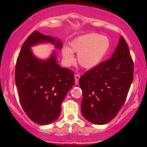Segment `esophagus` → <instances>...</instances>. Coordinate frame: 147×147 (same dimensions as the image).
<instances>
[{
  "label": "esophagus",
  "instance_id": "obj_1",
  "mask_svg": "<svg viewBox=\"0 0 147 147\" xmlns=\"http://www.w3.org/2000/svg\"><path fill=\"white\" fill-rule=\"evenodd\" d=\"M80 78V75L79 74H76L75 75V84H79V80Z\"/></svg>",
  "mask_w": 147,
  "mask_h": 147
}]
</instances>
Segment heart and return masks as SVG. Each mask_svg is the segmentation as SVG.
Returning <instances> with one entry per match:
<instances>
[{
    "mask_svg": "<svg viewBox=\"0 0 147 147\" xmlns=\"http://www.w3.org/2000/svg\"><path fill=\"white\" fill-rule=\"evenodd\" d=\"M110 45L109 39L100 34L91 33L76 38L70 42V49L63 47V58L67 65L75 62L73 53L78 54V61L83 67L91 69L98 65L106 55Z\"/></svg>",
    "mask_w": 147,
    "mask_h": 147,
    "instance_id": "heart-1",
    "label": "heart"
}]
</instances>
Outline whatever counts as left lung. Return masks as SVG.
<instances>
[{
  "mask_svg": "<svg viewBox=\"0 0 147 147\" xmlns=\"http://www.w3.org/2000/svg\"><path fill=\"white\" fill-rule=\"evenodd\" d=\"M133 76L134 63L121 36L112 57L80 78L83 117L94 124H105L113 119L125 102Z\"/></svg>",
  "mask_w": 147,
  "mask_h": 147,
  "instance_id": "left-lung-1",
  "label": "left lung"
}]
</instances>
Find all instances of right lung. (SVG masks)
Here are the masks:
<instances>
[{"instance_id": "1", "label": "right lung", "mask_w": 147, "mask_h": 147, "mask_svg": "<svg viewBox=\"0 0 147 147\" xmlns=\"http://www.w3.org/2000/svg\"><path fill=\"white\" fill-rule=\"evenodd\" d=\"M45 42L62 47L60 40L33 31L21 47L15 72L20 105L28 117L41 125L58 118L62 102L75 84L74 72L59 66L55 53L47 60H40L32 55L31 46Z\"/></svg>"}]
</instances>
